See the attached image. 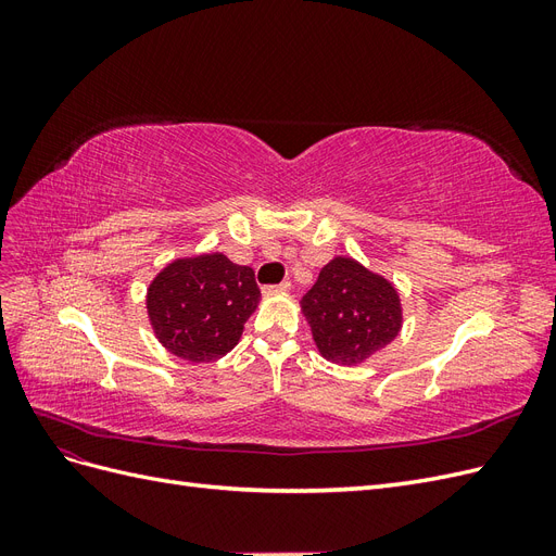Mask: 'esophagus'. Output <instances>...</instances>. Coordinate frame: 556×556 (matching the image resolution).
Here are the masks:
<instances>
[{
    "instance_id": "obj_1",
    "label": "esophagus",
    "mask_w": 556,
    "mask_h": 556,
    "mask_svg": "<svg viewBox=\"0 0 556 556\" xmlns=\"http://www.w3.org/2000/svg\"><path fill=\"white\" fill-rule=\"evenodd\" d=\"M290 288H292L290 280H285V282H280V285H264L262 292H264V294H276V292H288Z\"/></svg>"
}]
</instances>
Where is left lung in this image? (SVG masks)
<instances>
[{
  "label": "left lung",
  "instance_id": "1",
  "mask_svg": "<svg viewBox=\"0 0 556 556\" xmlns=\"http://www.w3.org/2000/svg\"><path fill=\"white\" fill-rule=\"evenodd\" d=\"M301 308L319 352L343 366L371 357L401 329L396 290L350 257H336L319 271Z\"/></svg>",
  "mask_w": 556,
  "mask_h": 556
}]
</instances>
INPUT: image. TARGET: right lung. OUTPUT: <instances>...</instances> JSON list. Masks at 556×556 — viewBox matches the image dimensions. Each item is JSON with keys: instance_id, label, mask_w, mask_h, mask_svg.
<instances>
[{"instance_id": "1", "label": "right lung", "mask_w": 556, "mask_h": 556, "mask_svg": "<svg viewBox=\"0 0 556 556\" xmlns=\"http://www.w3.org/2000/svg\"><path fill=\"white\" fill-rule=\"evenodd\" d=\"M260 296L255 271L215 252L166 266L148 290V315L166 350L206 364L239 343Z\"/></svg>"}]
</instances>
